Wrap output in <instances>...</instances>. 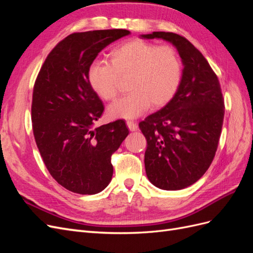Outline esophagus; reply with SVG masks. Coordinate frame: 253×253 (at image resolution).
Returning a JSON list of instances; mask_svg holds the SVG:
<instances>
[{
    "label": "esophagus",
    "instance_id": "34e87169",
    "mask_svg": "<svg viewBox=\"0 0 253 253\" xmlns=\"http://www.w3.org/2000/svg\"><path fill=\"white\" fill-rule=\"evenodd\" d=\"M126 126H127L129 131H132V132H133V131H136V129L138 128V126H137L136 122H134V121H132V120H127V121H126Z\"/></svg>",
    "mask_w": 253,
    "mask_h": 253
}]
</instances>
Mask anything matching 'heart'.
Here are the masks:
<instances>
[{
    "label": "heart",
    "instance_id": "1",
    "mask_svg": "<svg viewBox=\"0 0 253 253\" xmlns=\"http://www.w3.org/2000/svg\"><path fill=\"white\" fill-rule=\"evenodd\" d=\"M110 62L97 61L87 71L90 88L104 101H113L126 80L127 96L113 103L112 118H134L150 108L160 109L177 93L182 62L171 45H157L140 39L122 43L109 53Z\"/></svg>",
    "mask_w": 253,
    "mask_h": 253
}]
</instances>
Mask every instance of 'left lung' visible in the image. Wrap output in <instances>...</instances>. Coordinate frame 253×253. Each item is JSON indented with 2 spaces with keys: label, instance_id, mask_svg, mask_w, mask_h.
Returning a JSON list of instances; mask_svg holds the SVG:
<instances>
[{
  "label": "left lung",
  "instance_id": "obj_1",
  "mask_svg": "<svg viewBox=\"0 0 253 253\" xmlns=\"http://www.w3.org/2000/svg\"><path fill=\"white\" fill-rule=\"evenodd\" d=\"M147 39L171 42L182 59L177 93L162 110L139 122L147 139L145 173L159 189L180 190L193 185L209 169L223 127L225 102L216 74L185 37L154 32Z\"/></svg>",
  "mask_w": 253,
  "mask_h": 253
}]
</instances>
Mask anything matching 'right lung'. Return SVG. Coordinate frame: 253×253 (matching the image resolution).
I'll return each instance as SVG.
<instances>
[{"instance_id":"right-lung-1","label":"right lung","mask_w":253,"mask_h":253,"mask_svg":"<svg viewBox=\"0 0 253 253\" xmlns=\"http://www.w3.org/2000/svg\"><path fill=\"white\" fill-rule=\"evenodd\" d=\"M128 34L102 29L67 36L48 53L35 81L37 147L53 179L74 193L96 194L109 185L112 155L128 134L122 119L93 127L104 106L87 79L98 53Z\"/></svg>"}]
</instances>
